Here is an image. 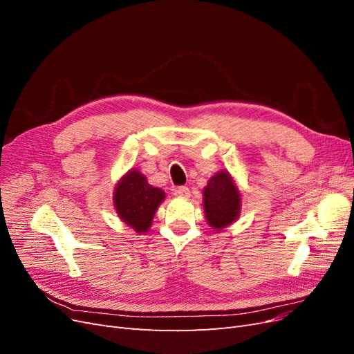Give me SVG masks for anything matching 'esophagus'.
<instances>
[{
    "label": "esophagus",
    "instance_id": "34e87169",
    "mask_svg": "<svg viewBox=\"0 0 354 354\" xmlns=\"http://www.w3.org/2000/svg\"><path fill=\"white\" fill-rule=\"evenodd\" d=\"M176 196H178V198H189L190 196V190H189V187H186V186H181V187H177L176 189Z\"/></svg>",
    "mask_w": 354,
    "mask_h": 354
}]
</instances>
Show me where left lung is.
Masks as SVG:
<instances>
[{"label":"left lung","instance_id":"8db88e82","mask_svg":"<svg viewBox=\"0 0 354 354\" xmlns=\"http://www.w3.org/2000/svg\"><path fill=\"white\" fill-rule=\"evenodd\" d=\"M202 196L203 212L212 229L223 230L239 218L242 194L229 171H217L203 187Z\"/></svg>","mask_w":354,"mask_h":354}]
</instances>
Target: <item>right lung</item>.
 I'll use <instances>...</instances> for the list:
<instances>
[{
  "label": "right lung",
  "mask_w": 354,
  "mask_h": 354,
  "mask_svg": "<svg viewBox=\"0 0 354 354\" xmlns=\"http://www.w3.org/2000/svg\"><path fill=\"white\" fill-rule=\"evenodd\" d=\"M165 199V192L149 185L145 174L131 168L118 180L113 190L115 211L136 233H146L152 226L158 207Z\"/></svg>",
  "instance_id": "obj_1"
}]
</instances>
